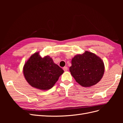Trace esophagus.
<instances>
[{"instance_id":"obj_1","label":"esophagus","mask_w":123,"mask_h":123,"mask_svg":"<svg viewBox=\"0 0 123 123\" xmlns=\"http://www.w3.org/2000/svg\"><path fill=\"white\" fill-rule=\"evenodd\" d=\"M63 70H64V71H67L68 70V67H64L63 68Z\"/></svg>"}]
</instances>
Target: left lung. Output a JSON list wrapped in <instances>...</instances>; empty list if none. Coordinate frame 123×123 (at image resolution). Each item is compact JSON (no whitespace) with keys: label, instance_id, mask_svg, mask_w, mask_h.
Here are the masks:
<instances>
[{"label":"left lung","instance_id":"1","mask_svg":"<svg viewBox=\"0 0 123 123\" xmlns=\"http://www.w3.org/2000/svg\"><path fill=\"white\" fill-rule=\"evenodd\" d=\"M69 70L76 82L83 87H91L102 79L104 73L102 60L95 54L85 51L72 59Z\"/></svg>","mask_w":123,"mask_h":123}]
</instances>
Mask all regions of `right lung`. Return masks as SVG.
<instances>
[{
    "label": "right lung",
    "instance_id": "add662e5",
    "mask_svg": "<svg viewBox=\"0 0 123 123\" xmlns=\"http://www.w3.org/2000/svg\"><path fill=\"white\" fill-rule=\"evenodd\" d=\"M25 80L31 86L40 90H49L53 87L64 72L49 56L42 57L39 52L33 54L24 67Z\"/></svg>",
    "mask_w": 123,
    "mask_h": 123
}]
</instances>
